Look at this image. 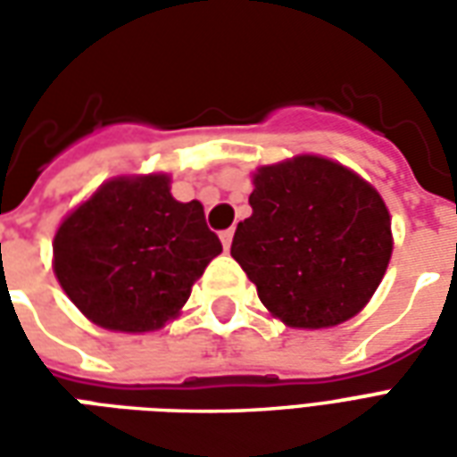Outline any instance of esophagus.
<instances>
[{
    "instance_id": "1",
    "label": "esophagus",
    "mask_w": 457,
    "mask_h": 457,
    "mask_svg": "<svg viewBox=\"0 0 457 457\" xmlns=\"http://www.w3.org/2000/svg\"><path fill=\"white\" fill-rule=\"evenodd\" d=\"M232 237H235V229H225V232H220V239H222V247H225V249L232 247Z\"/></svg>"
}]
</instances>
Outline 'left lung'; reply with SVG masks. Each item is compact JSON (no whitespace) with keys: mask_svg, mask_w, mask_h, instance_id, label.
I'll use <instances>...</instances> for the list:
<instances>
[{"mask_svg":"<svg viewBox=\"0 0 457 457\" xmlns=\"http://www.w3.org/2000/svg\"><path fill=\"white\" fill-rule=\"evenodd\" d=\"M252 215L235 229L237 259L259 301L288 328L357 316L392 259V215L362 176L316 154L259 166Z\"/></svg>","mask_w":457,"mask_h":457,"instance_id":"1","label":"left lung"}]
</instances>
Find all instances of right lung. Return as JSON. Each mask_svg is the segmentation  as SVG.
<instances>
[{"label": "right lung", "mask_w": 457, "mask_h": 457, "mask_svg": "<svg viewBox=\"0 0 457 457\" xmlns=\"http://www.w3.org/2000/svg\"><path fill=\"white\" fill-rule=\"evenodd\" d=\"M220 252L203 205L173 198L169 173L117 176L58 225L54 271L95 326L151 333L179 316Z\"/></svg>", "instance_id": "obj_1"}]
</instances>
